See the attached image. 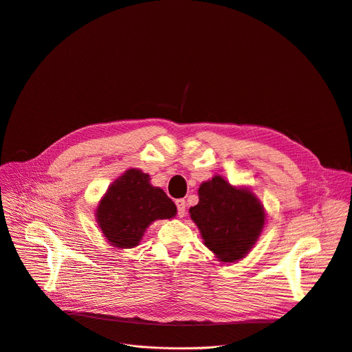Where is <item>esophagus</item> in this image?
Returning <instances> with one entry per match:
<instances>
[{
	"mask_svg": "<svg viewBox=\"0 0 352 352\" xmlns=\"http://www.w3.org/2000/svg\"><path fill=\"white\" fill-rule=\"evenodd\" d=\"M175 205H177L178 216H179V217H184V216H185V209H186V204H185V200H184V199H178L177 202H175Z\"/></svg>",
	"mask_w": 352,
	"mask_h": 352,
	"instance_id": "34e87169",
	"label": "esophagus"
}]
</instances>
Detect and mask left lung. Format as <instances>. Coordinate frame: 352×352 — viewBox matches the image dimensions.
<instances>
[{"instance_id":"left-lung-1","label":"left lung","mask_w":352,"mask_h":352,"mask_svg":"<svg viewBox=\"0 0 352 352\" xmlns=\"http://www.w3.org/2000/svg\"><path fill=\"white\" fill-rule=\"evenodd\" d=\"M199 204L189 209L204 243L220 262L232 263L256 243L266 220L261 200L248 188H236L214 175L199 186Z\"/></svg>"}]
</instances>
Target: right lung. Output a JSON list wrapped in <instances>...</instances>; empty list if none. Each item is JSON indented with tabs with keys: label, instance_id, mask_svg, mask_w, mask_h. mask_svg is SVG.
<instances>
[{
	"label": "right lung",
	"instance_id": "right-lung-1",
	"mask_svg": "<svg viewBox=\"0 0 352 352\" xmlns=\"http://www.w3.org/2000/svg\"><path fill=\"white\" fill-rule=\"evenodd\" d=\"M177 206L166 192L150 184L148 174L126 170L107 189L96 209V221L111 246L139 245L146 228L156 220L173 219Z\"/></svg>",
	"mask_w": 352,
	"mask_h": 352
}]
</instances>
